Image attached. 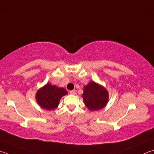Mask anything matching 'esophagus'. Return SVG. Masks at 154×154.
Returning a JSON list of instances; mask_svg holds the SVG:
<instances>
[{
	"label": "esophagus",
	"instance_id": "esophagus-1",
	"mask_svg": "<svg viewBox=\"0 0 154 154\" xmlns=\"http://www.w3.org/2000/svg\"><path fill=\"white\" fill-rule=\"evenodd\" d=\"M69 93L71 94V95H75V94H76V92H75V90H71V91H70Z\"/></svg>",
	"mask_w": 154,
	"mask_h": 154
}]
</instances>
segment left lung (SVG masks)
Wrapping results in <instances>:
<instances>
[{
  "label": "left lung",
  "instance_id": "obj_1",
  "mask_svg": "<svg viewBox=\"0 0 154 154\" xmlns=\"http://www.w3.org/2000/svg\"><path fill=\"white\" fill-rule=\"evenodd\" d=\"M82 96L86 107L92 112L104 108L109 100L107 89L94 81L83 87Z\"/></svg>",
  "mask_w": 154,
  "mask_h": 154
}]
</instances>
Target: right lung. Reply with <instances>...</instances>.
I'll list each match as a JSON object with an SVG mask.
<instances>
[{"label": "right lung", "instance_id": "add662e5", "mask_svg": "<svg viewBox=\"0 0 154 154\" xmlns=\"http://www.w3.org/2000/svg\"><path fill=\"white\" fill-rule=\"evenodd\" d=\"M67 94L68 92L65 88L48 83L36 92L35 100L42 108L51 110L58 108L60 99Z\"/></svg>", "mask_w": 154, "mask_h": 154}]
</instances>
